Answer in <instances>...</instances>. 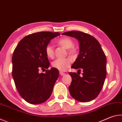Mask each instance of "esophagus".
<instances>
[{
	"label": "esophagus",
	"mask_w": 122,
	"mask_h": 122,
	"mask_svg": "<svg viewBox=\"0 0 122 122\" xmlns=\"http://www.w3.org/2000/svg\"><path fill=\"white\" fill-rule=\"evenodd\" d=\"M60 74L61 76H63V75H65V74L63 73V72H62V71H60Z\"/></svg>",
	"instance_id": "obj_1"
}]
</instances>
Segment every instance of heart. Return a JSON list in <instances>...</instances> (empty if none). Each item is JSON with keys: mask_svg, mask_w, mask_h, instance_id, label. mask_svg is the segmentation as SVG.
Here are the masks:
<instances>
[{"mask_svg": "<svg viewBox=\"0 0 122 122\" xmlns=\"http://www.w3.org/2000/svg\"><path fill=\"white\" fill-rule=\"evenodd\" d=\"M57 44L61 46L68 49V52L70 55H74L76 50L73 46L74 45V41L71 39L67 37H64L59 39L57 41ZM45 53L48 58L52 59L54 56V51L53 47L51 44H48L45 47ZM71 61L69 58L66 59H57L52 62L51 65L55 68L60 71H65L71 65Z\"/></svg>", "mask_w": 122, "mask_h": 122, "instance_id": "obj_1", "label": "heart"}]
</instances>
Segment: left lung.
Returning a JSON list of instances; mask_svg holds the SVG:
<instances>
[{"mask_svg":"<svg viewBox=\"0 0 122 122\" xmlns=\"http://www.w3.org/2000/svg\"><path fill=\"white\" fill-rule=\"evenodd\" d=\"M62 35L78 40L80 54L71 68L83 72L82 77L76 73H69L72 79L70 94L80 102H89L97 97L104 84L107 75L106 55L98 41L90 34L74 30Z\"/></svg>","mask_w":122,"mask_h":122,"instance_id":"1","label":"left lung"}]
</instances>
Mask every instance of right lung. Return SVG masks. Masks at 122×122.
<instances>
[{"mask_svg":"<svg viewBox=\"0 0 122 122\" xmlns=\"http://www.w3.org/2000/svg\"><path fill=\"white\" fill-rule=\"evenodd\" d=\"M60 35L58 32L34 33L22 38L14 49L12 77L20 95L30 104L44 103L52 93L59 76V70L51 68L45 73L38 71L48 68L50 64L45 47L51 40Z\"/></svg>","mask_w":122,"mask_h":122,"instance_id":"add662e5","label":"right lung"}]
</instances>
